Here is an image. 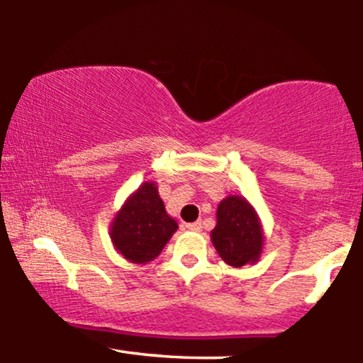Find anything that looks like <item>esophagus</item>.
Listing matches in <instances>:
<instances>
[{
    "label": "esophagus",
    "instance_id": "esophagus-1",
    "mask_svg": "<svg viewBox=\"0 0 363 363\" xmlns=\"http://www.w3.org/2000/svg\"><path fill=\"white\" fill-rule=\"evenodd\" d=\"M188 230H191V232H201V222H193V223H188L186 225Z\"/></svg>",
    "mask_w": 363,
    "mask_h": 363
}]
</instances>
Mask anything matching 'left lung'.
Instances as JSON below:
<instances>
[{"label": "left lung", "mask_w": 363, "mask_h": 363, "mask_svg": "<svg viewBox=\"0 0 363 363\" xmlns=\"http://www.w3.org/2000/svg\"><path fill=\"white\" fill-rule=\"evenodd\" d=\"M211 243L222 260L235 268L258 262L263 247L262 223L243 196L230 195L220 201Z\"/></svg>", "instance_id": "obj_1"}]
</instances>
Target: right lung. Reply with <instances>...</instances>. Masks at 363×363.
<instances>
[{
	"label": "right lung",
	"mask_w": 363,
	"mask_h": 363,
	"mask_svg": "<svg viewBox=\"0 0 363 363\" xmlns=\"http://www.w3.org/2000/svg\"><path fill=\"white\" fill-rule=\"evenodd\" d=\"M178 223L164 210L157 183L145 182L113 218L110 237L115 248L136 265L155 260Z\"/></svg>",
	"instance_id": "1"
}]
</instances>
